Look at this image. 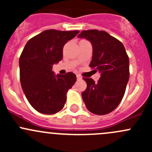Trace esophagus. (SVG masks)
<instances>
[{"instance_id": "esophagus-1", "label": "esophagus", "mask_w": 152, "mask_h": 152, "mask_svg": "<svg viewBox=\"0 0 152 152\" xmlns=\"http://www.w3.org/2000/svg\"><path fill=\"white\" fill-rule=\"evenodd\" d=\"M76 78H77L78 80H80V79H82V76L79 74H76Z\"/></svg>"}]
</instances>
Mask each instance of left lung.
<instances>
[{"instance_id": "8db88e82", "label": "left lung", "mask_w": 152, "mask_h": 152, "mask_svg": "<svg viewBox=\"0 0 152 152\" xmlns=\"http://www.w3.org/2000/svg\"><path fill=\"white\" fill-rule=\"evenodd\" d=\"M78 37L85 38L93 45L90 67L99 70L98 83L83 78L87 89L82 93L87 110L96 115L113 112L123 99L129 78V60L121 42L104 31H82Z\"/></svg>"}]
</instances>
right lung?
<instances>
[{
	"instance_id": "add662e5",
	"label": "right lung",
	"mask_w": 152,
	"mask_h": 152,
	"mask_svg": "<svg viewBox=\"0 0 152 152\" xmlns=\"http://www.w3.org/2000/svg\"><path fill=\"white\" fill-rule=\"evenodd\" d=\"M79 33L49 29L26 44L19 59L20 84L29 104L39 113L53 115L65 106L76 76L72 72L55 76L52 68L62 60L65 44Z\"/></svg>"
}]
</instances>
